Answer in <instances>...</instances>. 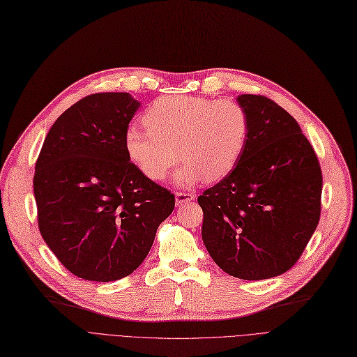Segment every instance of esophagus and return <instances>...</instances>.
<instances>
[{
    "mask_svg": "<svg viewBox=\"0 0 357 357\" xmlns=\"http://www.w3.org/2000/svg\"><path fill=\"white\" fill-rule=\"evenodd\" d=\"M195 197L194 194H190V192H176L175 194V201H176V205H182V204H186V202H191L194 201Z\"/></svg>",
    "mask_w": 357,
    "mask_h": 357,
    "instance_id": "34e87169",
    "label": "esophagus"
}]
</instances>
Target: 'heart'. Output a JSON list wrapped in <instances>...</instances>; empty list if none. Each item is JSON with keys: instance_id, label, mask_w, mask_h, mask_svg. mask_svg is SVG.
<instances>
[{"instance_id": "heart-1", "label": "heart", "mask_w": 357, "mask_h": 357, "mask_svg": "<svg viewBox=\"0 0 357 357\" xmlns=\"http://www.w3.org/2000/svg\"><path fill=\"white\" fill-rule=\"evenodd\" d=\"M147 128L128 127L126 153L149 179L162 181L183 160L175 182L190 186L226 178L240 162L250 133L245 107L231 100L169 96L156 100L143 116Z\"/></svg>"}]
</instances>
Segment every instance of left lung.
<instances>
[{
  "mask_svg": "<svg viewBox=\"0 0 357 357\" xmlns=\"http://www.w3.org/2000/svg\"><path fill=\"white\" fill-rule=\"evenodd\" d=\"M250 120L240 162L198 197L202 241L231 276L260 280L289 271L321 214L323 175L296 120L275 101L237 97Z\"/></svg>",
  "mask_w": 357,
  "mask_h": 357,
  "instance_id": "obj_1",
  "label": "left lung"
}]
</instances>
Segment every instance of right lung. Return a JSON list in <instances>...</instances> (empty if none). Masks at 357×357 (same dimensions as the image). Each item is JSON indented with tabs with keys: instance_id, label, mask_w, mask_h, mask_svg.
Segmentation results:
<instances>
[{
	"instance_id": "add662e5",
	"label": "right lung",
	"mask_w": 357,
	"mask_h": 357,
	"mask_svg": "<svg viewBox=\"0 0 357 357\" xmlns=\"http://www.w3.org/2000/svg\"><path fill=\"white\" fill-rule=\"evenodd\" d=\"M140 102L92 93L54 121L33 178L39 230L75 276L111 282L136 271L175 195L130 162L124 135Z\"/></svg>"
}]
</instances>
